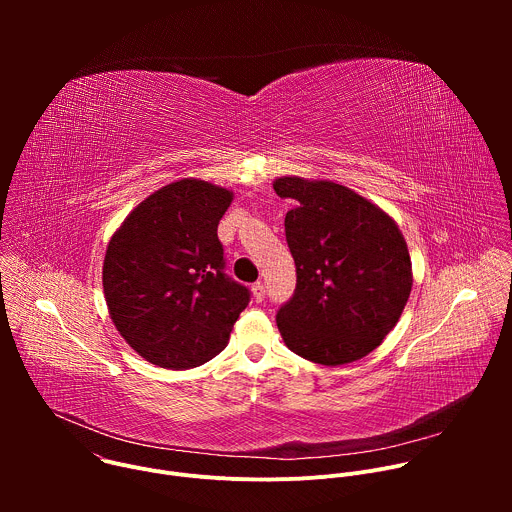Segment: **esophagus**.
I'll list each match as a JSON object with an SVG mask.
<instances>
[{
  "instance_id": "1",
  "label": "esophagus",
  "mask_w": 512,
  "mask_h": 512,
  "mask_svg": "<svg viewBox=\"0 0 512 512\" xmlns=\"http://www.w3.org/2000/svg\"><path fill=\"white\" fill-rule=\"evenodd\" d=\"M251 294H253V300H255V302H263V300H265V285H263L261 281L253 283V285H251Z\"/></svg>"
}]
</instances>
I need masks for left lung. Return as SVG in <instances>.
Returning <instances> with one entry per match:
<instances>
[{
  "instance_id": "left-lung-1",
  "label": "left lung",
  "mask_w": 512,
  "mask_h": 512,
  "mask_svg": "<svg viewBox=\"0 0 512 512\" xmlns=\"http://www.w3.org/2000/svg\"><path fill=\"white\" fill-rule=\"evenodd\" d=\"M273 190L296 202L285 214V239L298 283L275 318L285 346L326 367L364 358L395 328L411 294L399 225L332 180L279 176Z\"/></svg>"
}]
</instances>
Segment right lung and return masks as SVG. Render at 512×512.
<instances>
[{"instance_id": "add662e5", "label": "right lung", "mask_w": 512, "mask_h": 512, "mask_svg": "<svg viewBox=\"0 0 512 512\" xmlns=\"http://www.w3.org/2000/svg\"><path fill=\"white\" fill-rule=\"evenodd\" d=\"M233 190L182 178L141 200L109 239L103 294L123 340L148 362L184 371L221 352L249 304L225 273L216 229Z\"/></svg>"}]
</instances>
